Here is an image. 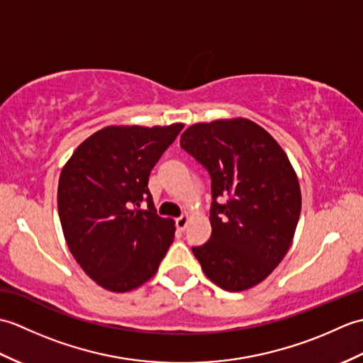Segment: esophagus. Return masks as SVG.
<instances>
[{
  "label": "esophagus",
  "mask_w": 363,
  "mask_h": 363,
  "mask_svg": "<svg viewBox=\"0 0 363 363\" xmlns=\"http://www.w3.org/2000/svg\"><path fill=\"white\" fill-rule=\"evenodd\" d=\"M189 225V215H181L179 218H176V228L179 230H184Z\"/></svg>",
  "instance_id": "1"
}]
</instances>
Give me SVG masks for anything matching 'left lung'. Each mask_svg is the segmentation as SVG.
<instances>
[{
	"instance_id": "1",
	"label": "left lung",
	"mask_w": 363,
	"mask_h": 363,
	"mask_svg": "<svg viewBox=\"0 0 363 363\" xmlns=\"http://www.w3.org/2000/svg\"><path fill=\"white\" fill-rule=\"evenodd\" d=\"M181 148L212 181V235L191 251L223 290L254 287L281 264L299 220L301 190L287 154L245 118L190 126Z\"/></svg>"
}]
</instances>
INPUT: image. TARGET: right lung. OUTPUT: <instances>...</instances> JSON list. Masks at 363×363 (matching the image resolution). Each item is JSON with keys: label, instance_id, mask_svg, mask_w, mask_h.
<instances>
[{"label": "right lung", "instance_id": "right-lung-1", "mask_svg": "<svg viewBox=\"0 0 363 363\" xmlns=\"http://www.w3.org/2000/svg\"><path fill=\"white\" fill-rule=\"evenodd\" d=\"M182 128L107 126L84 140L60 173L57 209L68 250L107 290L140 287L173 243L174 221L157 215L148 181Z\"/></svg>", "mask_w": 363, "mask_h": 363}]
</instances>
